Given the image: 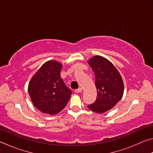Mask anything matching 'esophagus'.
Returning a JSON list of instances; mask_svg holds the SVG:
<instances>
[{"label": "esophagus", "mask_w": 153, "mask_h": 153, "mask_svg": "<svg viewBox=\"0 0 153 153\" xmlns=\"http://www.w3.org/2000/svg\"><path fill=\"white\" fill-rule=\"evenodd\" d=\"M82 88H79L75 90V92H76V93L82 92Z\"/></svg>", "instance_id": "esophagus-1"}]
</instances>
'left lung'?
I'll return each mask as SVG.
<instances>
[{
  "mask_svg": "<svg viewBox=\"0 0 153 153\" xmlns=\"http://www.w3.org/2000/svg\"><path fill=\"white\" fill-rule=\"evenodd\" d=\"M95 74L97 97L95 102L88 105L90 110L103 113L112 108L123 97V79L111 62L101 56H94L88 61Z\"/></svg>",
  "mask_w": 153,
  "mask_h": 153,
  "instance_id": "1",
  "label": "left lung"
}]
</instances>
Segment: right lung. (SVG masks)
Here are the masks:
<instances>
[{
	"instance_id": "right-lung-1",
	"label": "right lung",
	"mask_w": 153,
	"mask_h": 153,
	"mask_svg": "<svg viewBox=\"0 0 153 153\" xmlns=\"http://www.w3.org/2000/svg\"><path fill=\"white\" fill-rule=\"evenodd\" d=\"M63 65L51 60L44 63L33 75L28 85V92L33 105L41 112L55 115L65 107L71 90L61 77Z\"/></svg>"
}]
</instances>
